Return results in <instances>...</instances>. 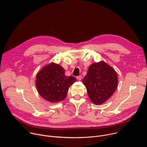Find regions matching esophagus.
Listing matches in <instances>:
<instances>
[{"label":"esophagus","mask_w":147,"mask_h":147,"mask_svg":"<svg viewBox=\"0 0 147 147\" xmlns=\"http://www.w3.org/2000/svg\"><path fill=\"white\" fill-rule=\"evenodd\" d=\"M76 78H77V79L78 81H81L82 77L81 76H77Z\"/></svg>","instance_id":"obj_1"}]
</instances>
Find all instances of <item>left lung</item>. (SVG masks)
Listing matches in <instances>:
<instances>
[{
	"label": "left lung",
	"instance_id": "1",
	"mask_svg": "<svg viewBox=\"0 0 147 147\" xmlns=\"http://www.w3.org/2000/svg\"><path fill=\"white\" fill-rule=\"evenodd\" d=\"M91 101L98 105L105 102L114 94L118 84L116 71L104 61L90 66L82 80Z\"/></svg>",
	"mask_w": 147,
	"mask_h": 147
}]
</instances>
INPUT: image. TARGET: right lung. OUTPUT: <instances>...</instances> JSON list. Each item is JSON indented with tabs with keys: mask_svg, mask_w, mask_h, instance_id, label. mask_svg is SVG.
<instances>
[{
	"mask_svg": "<svg viewBox=\"0 0 147 147\" xmlns=\"http://www.w3.org/2000/svg\"><path fill=\"white\" fill-rule=\"evenodd\" d=\"M77 81L73 76H66L62 66L52 62L43 67L36 77V87L39 95L51 102L64 100L69 87Z\"/></svg>",
	"mask_w": 147,
	"mask_h": 147,
	"instance_id": "1",
	"label": "right lung"
}]
</instances>
